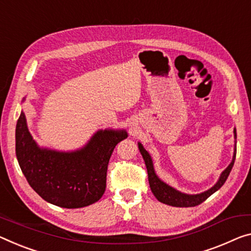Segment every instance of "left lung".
Listing matches in <instances>:
<instances>
[{
	"label": "left lung",
	"instance_id": "left-lung-1",
	"mask_svg": "<svg viewBox=\"0 0 251 251\" xmlns=\"http://www.w3.org/2000/svg\"><path fill=\"white\" fill-rule=\"evenodd\" d=\"M234 137L237 138L236 129H234ZM139 150H140L141 155H142V157H144L146 167H147L148 180H149V185H150V190H151L152 194L155 195V198L159 202L167 204V205L178 206V207H188V206L199 205V204H201L205 201L207 198H210V196L213 194L214 192H217L219 188H221L222 185L226 183V178H228L231 169H232V167H233L234 159H236V153H237V149H234L232 161H231V164L226 168V171L222 173L218 180V183L215 184L213 187L210 188L209 191L201 193V194L187 195V194H183V193L176 191L175 188L168 186L167 184L161 182V180L158 178L157 175L155 174V171H153V165H152L151 158H150L149 153L146 151V149L142 147L141 144H139Z\"/></svg>",
	"mask_w": 251,
	"mask_h": 251
}]
</instances>
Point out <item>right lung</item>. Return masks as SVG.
<instances>
[{"label":"right lung","instance_id":"add662e5","mask_svg":"<svg viewBox=\"0 0 251 251\" xmlns=\"http://www.w3.org/2000/svg\"><path fill=\"white\" fill-rule=\"evenodd\" d=\"M126 137V131L101 130L78 151L40 149L21 112L15 129V152L29 185L45 201L65 209H78L102 198L110 157Z\"/></svg>","mask_w":251,"mask_h":251}]
</instances>
